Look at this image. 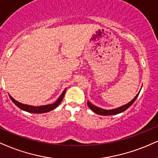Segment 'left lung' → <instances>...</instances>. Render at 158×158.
I'll use <instances>...</instances> for the list:
<instances>
[{"mask_svg": "<svg viewBox=\"0 0 158 158\" xmlns=\"http://www.w3.org/2000/svg\"><path fill=\"white\" fill-rule=\"evenodd\" d=\"M141 88H142V87H141ZM141 88H140V90H141ZM140 90H139V92L138 93V94H137L136 96L133 98V99L131 100L130 102H129V103L124 104V105H123V106H121V107H119L115 108V109H112V110L102 109V108L96 107V106H95V105H94V104H92L90 102H89V101H87V106L90 107V109H91L92 111H94L95 113L98 114V115H116V114L121 113H122V112L125 111V110L128 109V108L130 107V106L134 103V102L136 100V98H138V95H139V94H140Z\"/></svg>", "mask_w": 158, "mask_h": 158, "instance_id": "1", "label": "left lung"}]
</instances>
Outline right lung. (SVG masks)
<instances>
[{
  "instance_id": "add662e5",
  "label": "right lung",
  "mask_w": 158,
  "mask_h": 158,
  "mask_svg": "<svg viewBox=\"0 0 158 158\" xmlns=\"http://www.w3.org/2000/svg\"><path fill=\"white\" fill-rule=\"evenodd\" d=\"M65 91H66V89H64L63 92H62V94H61L60 97L57 98V100H56L55 102H54L53 104L39 106V107H35V106L28 105V104L20 103V102H19L18 101L15 100V98H13L9 94V97H10L11 100L13 102V103H14L16 106H18V107L20 108V109H21L22 110H24V111L28 112V113H48V112H50L51 110H54L55 108L58 107L59 104H60V102H62V99H63L64 95L65 94Z\"/></svg>"
}]
</instances>
